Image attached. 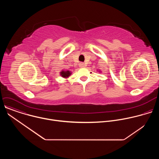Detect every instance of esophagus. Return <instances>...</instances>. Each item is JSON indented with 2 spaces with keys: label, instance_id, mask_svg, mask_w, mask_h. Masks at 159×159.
Here are the masks:
<instances>
[{
  "label": "esophagus",
  "instance_id": "obj_1",
  "mask_svg": "<svg viewBox=\"0 0 159 159\" xmlns=\"http://www.w3.org/2000/svg\"><path fill=\"white\" fill-rule=\"evenodd\" d=\"M79 66H80V67H84V66H85V65H84V63L80 62V63H79Z\"/></svg>",
  "mask_w": 159,
  "mask_h": 159
}]
</instances>
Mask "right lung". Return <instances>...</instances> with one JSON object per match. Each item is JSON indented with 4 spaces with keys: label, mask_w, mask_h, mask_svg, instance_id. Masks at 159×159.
Instances as JSON below:
<instances>
[{
    "label": "right lung",
    "mask_w": 159,
    "mask_h": 159,
    "mask_svg": "<svg viewBox=\"0 0 159 159\" xmlns=\"http://www.w3.org/2000/svg\"><path fill=\"white\" fill-rule=\"evenodd\" d=\"M70 72L69 71H66V72H65V71H62L61 72V75L63 77H68L70 75Z\"/></svg>",
    "instance_id": "right-lung-1"
}]
</instances>
